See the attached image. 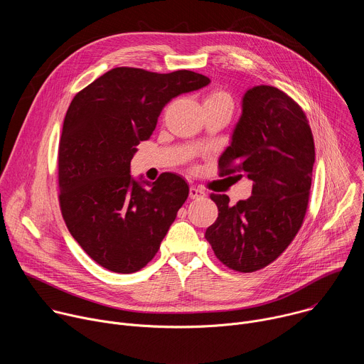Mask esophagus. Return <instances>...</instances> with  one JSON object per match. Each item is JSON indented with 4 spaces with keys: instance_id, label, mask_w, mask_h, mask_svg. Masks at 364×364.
<instances>
[{
    "instance_id": "1",
    "label": "esophagus",
    "mask_w": 364,
    "mask_h": 364,
    "mask_svg": "<svg viewBox=\"0 0 364 364\" xmlns=\"http://www.w3.org/2000/svg\"><path fill=\"white\" fill-rule=\"evenodd\" d=\"M190 197L191 198H203V197H205V191L198 187H190Z\"/></svg>"
}]
</instances>
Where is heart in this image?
<instances>
[{"label": "heart", "instance_id": "1", "mask_svg": "<svg viewBox=\"0 0 364 364\" xmlns=\"http://www.w3.org/2000/svg\"><path fill=\"white\" fill-rule=\"evenodd\" d=\"M205 103H225V105L232 108V97L225 90H213L205 96L204 105H205Z\"/></svg>", "mask_w": 364, "mask_h": 364}]
</instances>
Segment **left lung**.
<instances>
[{"label": "left lung", "mask_w": 364, "mask_h": 364, "mask_svg": "<svg viewBox=\"0 0 364 364\" xmlns=\"http://www.w3.org/2000/svg\"><path fill=\"white\" fill-rule=\"evenodd\" d=\"M314 161L313 132L298 103L274 86L247 89L219 168L252 180V196L232 205L226 194H210L219 216L204 236L220 262L253 272L288 247L306 212Z\"/></svg>", "instance_id": "left-lung-1"}]
</instances>
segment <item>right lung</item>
<instances>
[{"label":"right lung","mask_w":364,"mask_h":364,"mask_svg":"<svg viewBox=\"0 0 364 364\" xmlns=\"http://www.w3.org/2000/svg\"><path fill=\"white\" fill-rule=\"evenodd\" d=\"M210 79L190 70L115 68L72 100L59 142V200L66 226L96 264L118 274L144 268L188 197L183 177L154 183L131 176L167 103Z\"/></svg>","instance_id":"1"}]
</instances>
